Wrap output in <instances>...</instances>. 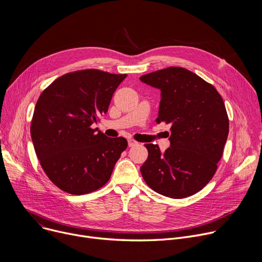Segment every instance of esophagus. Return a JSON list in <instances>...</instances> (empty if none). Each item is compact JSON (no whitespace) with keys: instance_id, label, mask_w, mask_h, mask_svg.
<instances>
[{"instance_id":"esophagus-1","label":"esophagus","mask_w":262,"mask_h":262,"mask_svg":"<svg viewBox=\"0 0 262 262\" xmlns=\"http://www.w3.org/2000/svg\"><path fill=\"white\" fill-rule=\"evenodd\" d=\"M139 143L136 141V140H134V139H128V146L129 147H134V146H137Z\"/></svg>"}]
</instances>
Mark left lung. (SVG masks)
I'll list each match as a JSON object with an SVG mask.
<instances>
[{
    "label": "left lung",
    "mask_w": 262,
    "mask_h": 262,
    "mask_svg": "<svg viewBox=\"0 0 262 262\" xmlns=\"http://www.w3.org/2000/svg\"><path fill=\"white\" fill-rule=\"evenodd\" d=\"M140 80L162 91L157 122L171 125V145L161 152L145 144L148 158L141 167L149 188L173 199L190 197L211 180L223 156L229 119L216 89L196 73L168 67Z\"/></svg>",
    "instance_id": "8db88e82"
}]
</instances>
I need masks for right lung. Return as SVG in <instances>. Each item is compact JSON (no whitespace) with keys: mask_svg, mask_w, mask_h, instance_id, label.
Masks as SVG:
<instances>
[{"mask_svg":"<svg viewBox=\"0 0 262 262\" xmlns=\"http://www.w3.org/2000/svg\"><path fill=\"white\" fill-rule=\"evenodd\" d=\"M126 74L83 69L63 74L40 94L31 121L35 152L49 179L63 192L85 195L108 181L127 147L91 127L104 115Z\"/></svg>","mask_w":262,"mask_h":262,"instance_id":"1","label":"right lung"}]
</instances>
